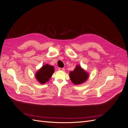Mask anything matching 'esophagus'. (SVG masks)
<instances>
[{
	"instance_id": "esophagus-1",
	"label": "esophagus",
	"mask_w": 128,
	"mask_h": 128,
	"mask_svg": "<svg viewBox=\"0 0 128 128\" xmlns=\"http://www.w3.org/2000/svg\"><path fill=\"white\" fill-rule=\"evenodd\" d=\"M59 70H60V71H64V68H59Z\"/></svg>"
}]
</instances>
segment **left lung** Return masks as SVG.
I'll return each instance as SVG.
<instances>
[{"instance_id": "8db88e82", "label": "left lung", "mask_w": 128, "mask_h": 128, "mask_svg": "<svg viewBox=\"0 0 128 128\" xmlns=\"http://www.w3.org/2000/svg\"><path fill=\"white\" fill-rule=\"evenodd\" d=\"M69 77L72 83L78 85L86 82L88 77V74L80 66L77 65L74 70L69 72Z\"/></svg>"}]
</instances>
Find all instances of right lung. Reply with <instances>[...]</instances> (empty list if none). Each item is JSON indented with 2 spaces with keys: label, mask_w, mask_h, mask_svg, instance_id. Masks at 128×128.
Listing matches in <instances>:
<instances>
[{
  "label": "right lung",
  "mask_w": 128,
  "mask_h": 128,
  "mask_svg": "<svg viewBox=\"0 0 128 128\" xmlns=\"http://www.w3.org/2000/svg\"><path fill=\"white\" fill-rule=\"evenodd\" d=\"M54 72V68L52 66L46 64L38 70L35 74L36 80L40 84H45L51 78Z\"/></svg>",
  "instance_id": "right-lung-1"
}]
</instances>
